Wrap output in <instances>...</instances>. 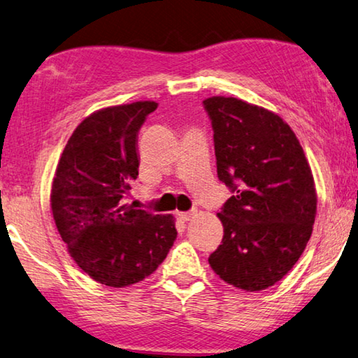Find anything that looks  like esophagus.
<instances>
[{
	"label": "esophagus",
	"instance_id": "1",
	"mask_svg": "<svg viewBox=\"0 0 358 358\" xmlns=\"http://www.w3.org/2000/svg\"><path fill=\"white\" fill-rule=\"evenodd\" d=\"M179 219L184 220V222H189L193 217V213H178Z\"/></svg>",
	"mask_w": 358,
	"mask_h": 358
}]
</instances>
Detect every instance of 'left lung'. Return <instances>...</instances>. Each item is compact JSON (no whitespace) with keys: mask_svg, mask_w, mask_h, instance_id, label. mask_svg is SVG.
I'll list each match as a JSON object with an SVG mask.
<instances>
[{"mask_svg":"<svg viewBox=\"0 0 358 358\" xmlns=\"http://www.w3.org/2000/svg\"><path fill=\"white\" fill-rule=\"evenodd\" d=\"M214 130L217 176L233 195L217 214L222 244L209 265L227 284L265 290L282 279L311 238L317 195L292 128L238 98L203 101Z\"/></svg>","mask_w":358,"mask_h":358,"instance_id":"obj_1","label":"left lung"}]
</instances>
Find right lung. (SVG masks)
<instances>
[{
	"label": "right lung",
	"mask_w": 358,
	"mask_h": 358,
	"mask_svg": "<svg viewBox=\"0 0 358 358\" xmlns=\"http://www.w3.org/2000/svg\"><path fill=\"white\" fill-rule=\"evenodd\" d=\"M154 101L96 110L76 128L50 192L55 225L82 271L127 287L150 276L178 236L173 215L127 204L138 178V133Z\"/></svg>",
	"instance_id": "obj_1"
}]
</instances>
